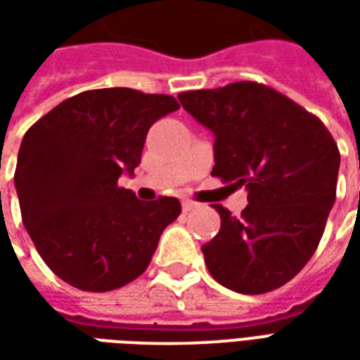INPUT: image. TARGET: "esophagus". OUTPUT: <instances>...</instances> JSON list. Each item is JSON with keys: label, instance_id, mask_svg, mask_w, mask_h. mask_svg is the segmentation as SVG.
Wrapping results in <instances>:
<instances>
[{"label": "esophagus", "instance_id": "obj_1", "mask_svg": "<svg viewBox=\"0 0 360 360\" xmlns=\"http://www.w3.org/2000/svg\"><path fill=\"white\" fill-rule=\"evenodd\" d=\"M196 206H198V204H196L195 200H183V210H185V212L195 210Z\"/></svg>", "mask_w": 360, "mask_h": 360}]
</instances>
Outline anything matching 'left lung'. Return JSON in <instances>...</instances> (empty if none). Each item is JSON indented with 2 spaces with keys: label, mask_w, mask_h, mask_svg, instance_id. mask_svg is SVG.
Wrapping results in <instances>:
<instances>
[{
  "label": "left lung",
  "mask_w": 360,
  "mask_h": 360,
  "mask_svg": "<svg viewBox=\"0 0 360 360\" xmlns=\"http://www.w3.org/2000/svg\"><path fill=\"white\" fill-rule=\"evenodd\" d=\"M179 100L216 136L212 175L249 191L239 218L214 204L221 227L202 245L212 278L245 295L285 285L314 255L335 202L333 136L316 115L258 82L188 90Z\"/></svg>",
  "instance_id": "obj_1"
}]
</instances>
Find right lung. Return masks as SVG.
<instances>
[{
  "label": "right lung",
  "instance_id": "add662e5",
  "mask_svg": "<svg viewBox=\"0 0 360 360\" xmlns=\"http://www.w3.org/2000/svg\"><path fill=\"white\" fill-rule=\"evenodd\" d=\"M175 110L167 94L86 90L27 131L15 169L20 216L38 255L69 285L113 291L148 268L181 202H144L117 179L141 164L150 127Z\"/></svg>",
  "mask_w": 360,
  "mask_h": 360
}]
</instances>
